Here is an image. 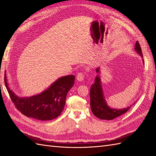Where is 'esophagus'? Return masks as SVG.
<instances>
[{
    "mask_svg": "<svg viewBox=\"0 0 156 156\" xmlns=\"http://www.w3.org/2000/svg\"><path fill=\"white\" fill-rule=\"evenodd\" d=\"M76 78H77V80L80 82L83 81L84 79V76L83 74V73H82V72L78 73L77 75H76Z\"/></svg>",
    "mask_w": 156,
    "mask_h": 156,
    "instance_id": "obj_1",
    "label": "esophagus"
}]
</instances>
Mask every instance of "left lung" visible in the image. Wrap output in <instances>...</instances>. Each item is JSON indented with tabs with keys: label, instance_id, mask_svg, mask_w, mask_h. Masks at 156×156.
<instances>
[{
	"label": "left lung",
	"instance_id": "obj_1",
	"mask_svg": "<svg viewBox=\"0 0 156 156\" xmlns=\"http://www.w3.org/2000/svg\"><path fill=\"white\" fill-rule=\"evenodd\" d=\"M135 50L141 56L143 59L142 62L144 63V60L143 59L141 49L138 41H136V44H135ZM96 72L98 74L96 76L94 82V84H92L90 91V107L92 113L96 117L102 119V120H112V119L125 114L131 107V105H130V107L122 108H115L109 107L107 101H106L103 90H102L101 77L99 76L100 68H97Z\"/></svg>",
	"mask_w": 156,
	"mask_h": 156
}]
</instances>
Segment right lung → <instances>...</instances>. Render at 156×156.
<instances>
[{"instance_id":"1","label":"right lung","mask_w":156,"mask_h":156,"mask_svg":"<svg viewBox=\"0 0 156 156\" xmlns=\"http://www.w3.org/2000/svg\"><path fill=\"white\" fill-rule=\"evenodd\" d=\"M74 75L62 76L41 93L22 97L9 87L6 73L5 74L6 88L16 108L27 117L41 121H50L61 115L67 93L74 86Z\"/></svg>"}]
</instances>
